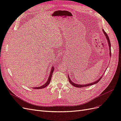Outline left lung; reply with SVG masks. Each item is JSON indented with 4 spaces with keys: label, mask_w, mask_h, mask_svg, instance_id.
<instances>
[{
    "label": "left lung",
    "mask_w": 121,
    "mask_h": 121,
    "mask_svg": "<svg viewBox=\"0 0 121 121\" xmlns=\"http://www.w3.org/2000/svg\"><path fill=\"white\" fill-rule=\"evenodd\" d=\"M102 31H103L104 33L105 36L106 38H107V41H108V46H109V56H111V42H110V40H109V39L108 38V34L106 33L104 31V29H102ZM107 69V68L105 69V71H106V69ZM102 76H103V75H101V76L98 79H97V80H96L95 81V82H93L92 83H88V84H84V85H83V84H76L75 83L73 82V81H72V80L70 79V78L69 77V76L68 75V79H69V83H70L73 86H74V87H78V88H81V87H87V86H91V85H94V84H96L98 82H99V81L100 80V79H101V78L102 77Z\"/></svg>",
    "instance_id": "1"
}]
</instances>
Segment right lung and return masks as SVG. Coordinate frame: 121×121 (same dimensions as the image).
<instances>
[{
  "label": "right lung",
  "mask_w": 121,
  "mask_h": 121,
  "mask_svg": "<svg viewBox=\"0 0 121 121\" xmlns=\"http://www.w3.org/2000/svg\"><path fill=\"white\" fill-rule=\"evenodd\" d=\"M54 68L52 66V69H51V71L50 72V74H49V77L48 78V80H47V82H46V83H45L44 85H43L42 86H41L40 87H34L33 88L34 89H42V88H44L46 87L47 86H48L49 85V84L50 83V80H51V79H52V75L53 74V71H54Z\"/></svg>",
  "instance_id": "obj_1"
}]
</instances>
